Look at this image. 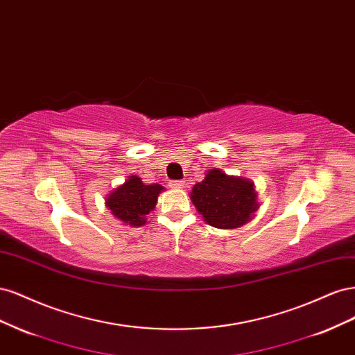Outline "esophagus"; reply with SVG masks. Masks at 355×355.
Returning a JSON list of instances; mask_svg holds the SVG:
<instances>
[{
	"label": "esophagus",
	"mask_w": 355,
	"mask_h": 355,
	"mask_svg": "<svg viewBox=\"0 0 355 355\" xmlns=\"http://www.w3.org/2000/svg\"><path fill=\"white\" fill-rule=\"evenodd\" d=\"M185 187V180H171L170 182V188H184Z\"/></svg>",
	"instance_id": "1"
}]
</instances>
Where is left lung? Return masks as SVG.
<instances>
[{"label":"left lung","mask_w":355,"mask_h":355,"mask_svg":"<svg viewBox=\"0 0 355 355\" xmlns=\"http://www.w3.org/2000/svg\"><path fill=\"white\" fill-rule=\"evenodd\" d=\"M191 200L204 220L219 230L241 227L259 209L253 182L225 175L220 168L207 171L204 180L192 188Z\"/></svg>","instance_id":"8db88e82"}]
</instances>
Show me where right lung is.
Wrapping results in <instances>:
<instances>
[{
    "label": "right lung",
    "mask_w": 355,
    "mask_h": 355,
    "mask_svg": "<svg viewBox=\"0 0 355 355\" xmlns=\"http://www.w3.org/2000/svg\"><path fill=\"white\" fill-rule=\"evenodd\" d=\"M161 191L164 188L159 184L145 185L141 178L130 176L108 196L106 207L121 222L142 227L146 223V214L155 209Z\"/></svg>",
    "instance_id": "1"
}]
</instances>
